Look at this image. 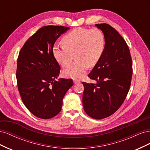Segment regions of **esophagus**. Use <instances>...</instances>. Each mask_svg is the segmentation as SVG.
<instances>
[{
	"instance_id": "obj_1",
	"label": "esophagus",
	"mask_w": 150,
	"mask_h": 150,
	"mask_svg": "<svg viewBox=\"0 0 150 150\" xmlns=\"http://www.w3.org/2000/svg\"><path fill=\"white\" fill-rule=\"evenodd\" d=\"M81 83L80 81H78V80H74V83L75 84H79Z\"/></svg>"
}]
</instances>
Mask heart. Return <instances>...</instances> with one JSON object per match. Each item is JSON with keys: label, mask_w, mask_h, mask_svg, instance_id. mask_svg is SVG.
Masks as SVG:
<instances>
[{"label": "heart", "mask_w": 150, "mask_h": 150, "mask_svg": "<svg viewBox=\"0 0 150 150\" xmlns=\"http://www.w3.org/2000/svg\"><path fill=\"white\" fill-rule=\"evenodd\" d=\"M63 47L56 46L52 53L57 62L63 67L69 66L74 58L76 61L63 71L67 78L80 79L85 76L89 66L93 67L100 60L105 47V38L98 29H74L62 38Z\"/></svg>", "instance_id": "b5f03b06"}]
</instances>
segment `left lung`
<instances>
[{
	"instance_id": "obj_1",
	"label": "left lung",
	"mask_w": 150,
	"mask_h": 150,
	"mask_svg": "<svg viewBox=\"0 0 150 150\" xmlns=\"http://www.w3.org/2000/svg\"><path fill=\"white\" fill-rule=\"evenodd\" d=\"M95 26L102 30L105 47L88 77L97 84L83 82V105L87 115L101 120L118 110L128 93L133 74L129 47L117 31L107 24Z\"/></svg>"
}]
</instances>
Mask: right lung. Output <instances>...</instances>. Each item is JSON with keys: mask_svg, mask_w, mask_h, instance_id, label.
<instances>
[{"mask_svg": "<svg viewBox=\"0 0 150 150\" xmlns=\"http://www.w3.org/2000/svg\"><path fill=\"white\" fill-rule=\"evenodd\" d=\"M69 28L47 25L27 40L17 59V87L24 105L36 117L47 120L61 110L64 95L73 85L59 78L61 67L52 53L54 44Z\"/></svg>", "mask_w": 150, "mask_h": 150, "instance_id": "obj_1", "label": "right lung"}]
</instances>
